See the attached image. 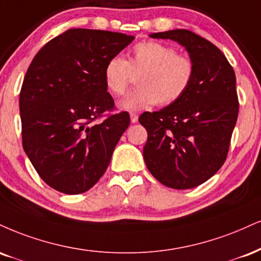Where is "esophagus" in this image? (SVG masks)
<instances>
[{"mask_svg": "<svg viewBox=\"0 0 261 261\" xmlns=\"http://www.w3.org/2000/svg\"><path fill=\"white\" fill-rule=\"evenodd\" d=\"M130 119H131V122H137L139 121V115L135 114V113H131Z\"/></svg>", "mask_w": 261, "mask_h": 261, "instance_id": "obj_1", "label": "esophagus"}]
</instances>
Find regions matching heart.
<instances>
[{
  "label": "heart",
  "mask_w": 261,
  "mask_h": 261,
  "mask_svg": "<svg viewBox=\"0 0 261 261\" xmlns=\"http://www.w3.org/2000/svg\"><path fill=\"white\" fill-rule=\"evenodd\" d=\"M133 73H140L139 86L119 100L118 107L139 112L156 103L169 106L180 99L192 84L194 64L186 56L176 55L170 46L143 41L134 47L127 61L120 56L107 61L103 70L107 89L115 96L122 95Z\"/></svg>",
  "instance_id": "1"
}]
</instances>
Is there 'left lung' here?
I'll list each match as a JSON object with an SVG mask.
<instances>
[{
  "mask_svg": "<svg viewBox=\"0 0 261 261\" xmlns=\"http://www.w3.org/2000/svg\"><path fill=\"white\" fill-rule=\"evenodd\" d=\"M149 37L176 41L194 64L192 84L180 99L139 118L148 134L143 158L150 174L166 187L188 190L224 164L238 117L236 75L224 53L192 31Z\"/></svg>",
  "mask_w": 261,
  "mask_h": 261,
  "instance_id": "obj_1",
  "label": "left lung"
}]
</instances>
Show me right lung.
<instances>
[{
    "label": "right lung",
    "instance_id": "right-lung-1",
    "mask_svg": "<svg viewBox=\"0 0 261 261\" xmlns=\"http://www.w3.org/2000/svg\"><path fill=\"white\" fill-rule=\"evenodd\" d=\"M135 37L112 31L70 29L46 43L25 74L19 96L23 148L40 177L65 194L89 191L103 176L130 125L114 108L103 77L109 58Z\"/></svg>",
    "mask_w": 261,
    "mask_h": 261
}]
</instances>
